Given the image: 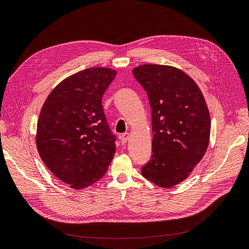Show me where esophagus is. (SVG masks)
<instances>
[{
    "label": "esophagus",
    "instance_id": "34e87169",
    "mask_svg": "<svg viewBox=\"0 0 249 249\" xmlns=\"http://www.w3.org/2000/svg\"><path fill=\"white\" fill-rule=\"evenodd\" d=\"M129 137H130V135H129V133H124V134H123V135H120V140H122V143L123 144H125L126 143V141L129 140Z\"/></svg>",
    "mask_w": 249,
    "mask_h": 249
}]
</instances>
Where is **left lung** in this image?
Masks as SVG:
<instances>
[{
    "mask_svg": "<svg viewBox=\"0 0 249 249\" xmlns=\"http://www.w3.org/2000/svg\"><path fill=\"white\" fill-rule=\"evenodd\" d=\"M146 91L153 126V155L142 176L163 188L183 182L209 145L211 118L200 89L176 67L144 64L133 70Z\"/></svg>",
    "mask_w": 249,
    "mask_h": 249,
    "instance_id": "obj_1",
    "label": "left lung"
}]
</instances>
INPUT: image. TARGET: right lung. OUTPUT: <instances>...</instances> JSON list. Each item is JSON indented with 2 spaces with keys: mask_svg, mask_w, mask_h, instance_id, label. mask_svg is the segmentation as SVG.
Masks as SVG:
<instances>
[{
  "mask_svg": "<svg viewBox=\"0 0 249 249\" xmlns=\"http://www.w3.org/2000/svg\"><path fill=\"white\" fill-rule=\"evenodd\" d=\"M116 76L91 67L63 80L44 102L36 145L47 167L72 189L91 186L107 172L116 136L105 115L102 97Z\"/></svg>",
  "mask_w": 249,
  "mask_h": 249,
  "instance_id": "obj_1",
  "label": "right lung"
}]
</instances>
